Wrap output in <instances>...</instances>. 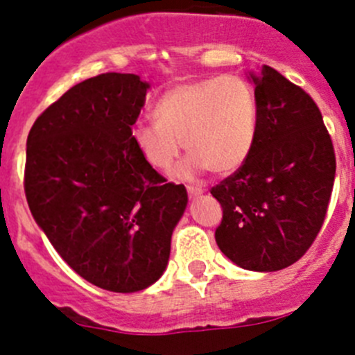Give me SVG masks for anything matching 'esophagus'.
Wrapping results in <instances>:
<instances>
[{
  "label": "esophagus",
  "instance_id": "obj_1",
  "mask_svg": "<svg viewBox=\"0 0 355 355\" xmlns=\"http://www.w3.org/2000/svg\"><path fill=\"white\" fill-rule=\"evenodd\" d=\"M187 192H188V196H190V199H197V197L202 196V192H205V190H202L200 187H197V184H188Z\"/></svg>",
  "mask_w": 355,
  "mask_h": 355
}]
</instances>
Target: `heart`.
<instances>
[{
    "label": "heart",
    "instance_id": "obj_1",
    "mask_svg": "<svg viewBox=\"0 0 355 355\" xmlns=\"http://www.w3.org/2000/svg\"><path fill=\"white\" fill-rule=\"evenodd\" d=\"M155 121H139L131 140L144 159L168 171L184 144L190 153L175 175L199 171L231 174L250 156L258 137V99L252 85L236 74L172 85L155 103Z\"/></svg>",
    "mask_w": 355,
    "mask_h": 355
}]
</instances>
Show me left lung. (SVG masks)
Here are the masks:
<instances>
[{
  "label": "left lung",
  "mask_w": 355,
  "mask_h": 355,
  "mask_svg": "<svg viewBox=\"0 0 355 355\" xmlns=\"http://www.w3.org/2000/svg\"><path fill=\"white\" fill-rule=\"evenodd\" d=\"M250 78L258 137L247 162L211 188L222 206L215 240L241 268L275 272L299 261L318 236L336 156L309 94L268 65Z\"/></svg>",
  "instance_id": "1"
}]
</instances>
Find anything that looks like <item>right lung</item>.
Instances as JSON below:
<instances>
[{
	"label": "right lung",
	"instance_id": "1",
	"mask_svg": "<svg viewBox=\"0 0 355 355\" xmlns=\"http://www.w3.org/2000/svg\"><path fill=\"white\" fill-rule=\"evenodd\" d=\"M149 85L106 72L44 110L26 142L24 193L55 250L103 290L133 293L162 277L188 196L140 156L131 128Z\"/></svg>",
	"mask_w": 355,
	"mask_h": 355
}]
</instances>
